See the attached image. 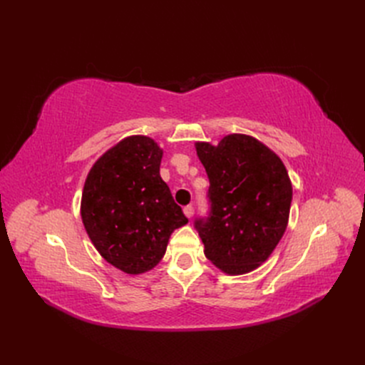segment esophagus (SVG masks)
<instances>
[{
	"label": "esophagus",
	"instance_id": "1",
	"mask_svg": "<svg viewBox=\"0 0 365 365\" xmlns=\"http://www.w3.org/2000/svg\"><path fill=\"white\" fill-rule=\"evenodd\" d=\"M193 213H195V208H193V205H185L184 207V215L187 216V217H192L193 216Z\"/></svg>",
	"mask_w": 365,
	"mask_h": 365
}]
</instances>
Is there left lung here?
<instances>
[{
	"instance_id": "obj_1",
	"label": "left lung",
	"mask_w": 365,
	"mask_h": 365,
	"mask_svg": "<svg viewBox=\"0 0 365 365\" xmlns=\"http://www.w3.org/2000/svg\"><path fill=\"white\" fill-rule=\"evenodd\" d=\"M195 146L210 181V213L195 220L205 257L227 274H247L271 256L288 227V170L250 135L231 134L217 146Z\"/></svg>"
}]
</instances>
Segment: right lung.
Masks as SVG:
<instances>
[{
    "label": "right lung",
    "mask_w": 365,
    "mask_h": 365,
    "mask_svg": "<svg viewBox=\"0 0 365 365\" xmlns=\"http://www.w3.org/2000/svg\"><path fill=\"white\" fill-rule=\"evenodd\" d=\"M163 149L145 135L121 140L86 176L81 215L101 256L126 274L163 259L173 230L189 222L160 176Z\"/></svg>",
    "instance_id": "right-lung-1"
}]
</instances>
